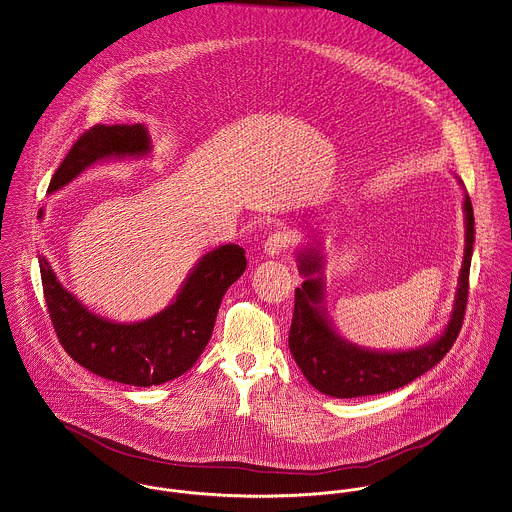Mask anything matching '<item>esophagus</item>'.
<instances>
[{
    "mask_svg": "<svg viewBox=\"0 0 512 512\" xmlns=\"http://www.w3.org/2000/svg\"><path fill=\"white\" fill-rule=\"evenodd\" d=\"M292 241H294V236H292L290 232L278 230L275 234H271V236L267 237V241H265V245H263V251H265V255H269V257H276V255L284 253V251L292 245Z\"/></svg>",
    "mask_w": 512,
    "mask_h": 512,
    "instance_id": "1",
    "label": "esophagus"
}]
</instances>
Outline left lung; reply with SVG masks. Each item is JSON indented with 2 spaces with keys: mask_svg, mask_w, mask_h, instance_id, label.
<instances>
[{
  "mask_svg": "<svg viewBox=\"0 0 512 512\" xmlns=\"http://www.w3.org/2000/svg\"><path fill=\"white\" fill-rule=\"evenodd\" d=\"M464 216L466 247L452 314L442 333L417 349L376 351L343 339L333 329L325 310V257L321 249L310 245L298 251V271L306 280L296 288L288 347L302 374L315 390L341 399L394 392L423 376L452 349L462 329L470 288L475 222L468 193L464 195Z\"/></svg>",
  "mask_w": 512,
  "mask_h": 512,
  "instance_id": "1",
  "label": "left lung"
}]
</instances>
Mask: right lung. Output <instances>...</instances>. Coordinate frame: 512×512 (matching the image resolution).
Returning a JSON list of instances; mask_svg holds the SVG:
<instances>
[{
    "mask_svg": "<svg viewBox=\"0 0 512 512\" xmlns=\"http://www.w3.org/2000/svg\"><path fill=\"white\" fill-rule=\"evenodd\" d=\"M150 154L152 138L144 124H97L79 136L56 169L48 193L66 187L99 161ZM39 265L48 314L64 351L101 378L150 388L193 368L212 337L222 298L243 275L247 259L236 243L204 253L173 302L159 314L134 323L93 314L62 286L44 255H39Z\"/></svg>",
    "mask_w": 512,
    "mask_h": 512,
    "instance_id": "1",
    "label": "right lung"
}]
</instances>
